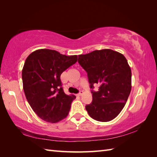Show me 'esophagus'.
Wrapping results in <instances>:
<instances>
[{
	"label": "esophagus",
	"mask_w": 157,
	"mask_h": 157,
	"mask_svg": "<svg viewBox=\"0 0 157 157\" xmlns=\"http://www.w3.org/2000/svg\"><path fill=\"white\" fill-rule=\"evenodd\" d=\"M83 94H84V92H83V91H80V92L78 93V94H76V96H82Z\"/></svg>",
	"instance_id": "obj_1"
}]
</instances>
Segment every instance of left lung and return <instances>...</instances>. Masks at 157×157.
<instances>
[{"mask_svg":"<svg viewBox=\"0 0 157 157\" xmlns=\"http://www.w3.org/2000/svg\"><path fill=\"white\" fill-rule=\"evenodd\" d=\"M78 56V63L88 73L90 88L100 85L98 91L92 90V102L86 106V111L96 121H111L122 111L131 92L132 71L128 61L111 49Z\"/></svg>","mask_w":157,"mask_h":157,"instance_id":"1","label":"left lung"}]
</instances>
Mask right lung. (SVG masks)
Wrapping results in <instances>:
<instances>
[{
	"label": "right lung",
	"instance_id": "obj_1",
	"mask_svg": "<svg viewBox=\"0 0 157 157\" xmlns=\"http://www.w3.org/2000/svg\"><path fill=\"white\" fill-rule=\"evenodd\" d=\"M77 61V55L45 48L36 50L26 59L22 69L23 90L33 111L44 121L57 123L68 115L76 97L64 92L60 77Z\"/></svg>",
	"mask_w": 157,
	"mask_h": 157
}]
</instances>
